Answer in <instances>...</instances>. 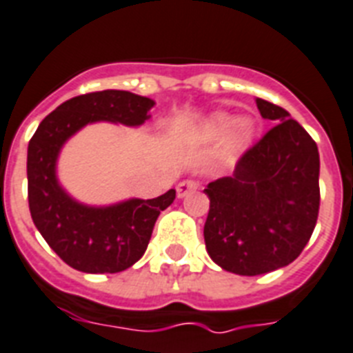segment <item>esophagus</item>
<instances>
[{"label":"esophagus","instance_id":"1","mask_svg":"<svg viewBox=\"0 0 353 353\" xmlns=\"http://www.w3.org/2000/svg\"><path fill=\"white\" fill-rule=\"evenodd\" d=\"M197 186H199V183L194 181V179H185V181H181L179 185H177V197H185L188 196L190 192L197 190Z\"/></svg>","mask_w":353,"mask_h":353}]
</instances>
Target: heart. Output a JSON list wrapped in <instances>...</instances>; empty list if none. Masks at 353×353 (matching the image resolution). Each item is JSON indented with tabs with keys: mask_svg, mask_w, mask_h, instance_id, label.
I'll use <instances>...</instances> for the list:
<instances>
[{
	"mask_svg": "<svg viewBox=\"0 0 353 353\" xmlns=\"http://www.w3.org/2000/svg\"><path fill=\"white\" fill-rule=\"evenodd\" d=\"M232 117L225 112H217L214 116H210L201 125V128L196 132V141L199 143H210L225 136L228 128H230ZM256 132V125L252 121L250 117H241L232 125V130L228 134V148L234 152H239L243 148L248 147V143L252 141Z\"/></svg>",
	"mask_w": 353,
	"mask_h": 353,
	"instance_id": "heart-1",
	"label": "heart"
}]
</instances>
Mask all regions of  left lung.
I'll list each match as a JSON object with an SVG mask.
<instances>
[{
    "mask_svg": "<svg viewBox=\"0 0 353 353\" xmlns=\"http://www.w3.org/2000/svg\"><path fill=\"white\" fill-rule=\"evenodd\" d=\"M270 128L239 157L234 174L208 183V256L223 270L261 276L297 259L319 214V152L285 108L257 97Z\"/></svg>",
    "mask_w": 353,
    "mask_h": 353,
    "instance_id": "8db88e82",
    "label": "left lung"
}]
</instances>
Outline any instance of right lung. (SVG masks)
<instances>
[{
    "mask_svg": "<svg viewBox=\"0 0 353 353\" xmlns=\"http://www.w3.org/2000/svg\"><path fill=\"white\" fill-rule=\"evenodd\" d=\"M154 107L150 97L101 90L61 103L28 141L27 177L30 216L48 246L68 266L87 274L127 270L147 250L161 210L176 199L172 188L154 199H127L110 206L77 203L57 183L56 161L68 137L88 123L139 127Z\"/></svg>",
    "mask_w": 353,
    "mask_h": 353,
    "instance_id": "obj_1",
    "label": "right lung"
}]
</instances>
